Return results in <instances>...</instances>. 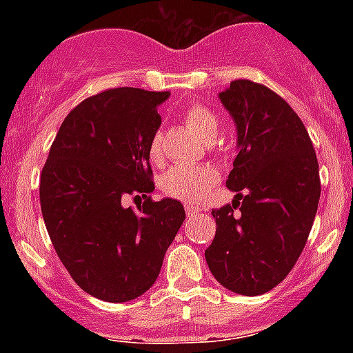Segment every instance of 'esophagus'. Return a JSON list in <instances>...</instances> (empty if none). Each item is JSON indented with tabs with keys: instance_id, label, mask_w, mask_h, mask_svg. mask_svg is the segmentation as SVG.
<instances>
[{
	"instance_id": "34e87169",
	"label": "esophagus",
	"mask_w": 353,
	"mask_h": 353,
	"mask_svg": "<svg viewBox=\"0 0 353 353\" xmlns=\"http://www.w3.org/2000/svg\"><path fill=\"white\" fill-rule=\"evenodd\" d=\"M199 212H201V208H198V206L186 205V213H188V216H194V215H198Z\"/></svg>"
}]
</instances>
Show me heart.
<instances>
[{
	"label": "heart",
	"instance_id": "heart-1",
	"mask_svg": "<svg viewBox=\"0 0 353 353\" xmlns=\"http://www.w3.org/2000/svg\"><path fill=\"white\" fill-rule=\"evenodd\" d=\"M184 121L205 141L215 140L219 133V117L208 108L193 104L184 112ZM148 154L154 162L162 159V138L160 133L152 137ZM219 181V172L212 165H176L167 170L162 177V190L169 196L188 203H198L208 194L213 184Z\"/></svg>",
	"mask_w": 353,
	"mask_h": 353
}]
</instances>
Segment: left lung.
I'll return each instance as SVG.
<instances>
[{"instance_id": "1", "label": "left lung", "mask_w": 353, "mask_h": 353, "mask_svg": "<svg viewBox=\"0 0 353 353\" xmlns=\"http://www.w3.org/2000/svg\"><path fill=\"white\" fill-rule=\"evenodd\" d=\"M219 99L236 123L225 184L237 194L232 206L212 210L216 232L205 258L220 285L261 295L285 279L307 243L321 194L318 159L301 117L268 87L236 80Z\"/></svg>"}]
</instances>
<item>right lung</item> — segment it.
<instances>
[{
	"label": "right lung",
	"instance_id": "obj_1",
	"mask_svg": "<svg viewBox=\"0 0 353 353\" xmlns=\"http://www.w3.org/2000/svg\"><path fill=\"white\" fill-rule=\"evenodd\" d=\"M169 92L110 88L85 99L63 121L41 174V210L71 279L105 302H128L155 283L167 248L184 222L172 198L155 190L148 145ZM126 196L145 198L139 212Z\"/></svg>",
	"mask_w": 353,
	"mask_h": 353
}]
</instances>
